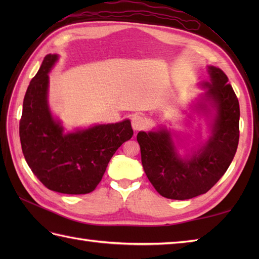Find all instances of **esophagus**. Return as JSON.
Returning <instances> with one entry per match:
<instances>
[{"instance_id":"34e87169","label":"esophagus","mask_w":259,"mask_h":259,"mask_svg":"<svg viewBox=\"0 0 259 259\" xmlns=\"http://www.w3.org/2000/svg\"><path fill=\"white\" fill-rule=\"evenodd\" d=\"M131 123H133L134 130L139 131V130H142V129L146 128L148 121H147V119L144 117V115H141V114H135L134 117H133V119H131Z\"/></svg>"}]
</instances>
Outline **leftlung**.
Segmentation results:
<instances>
[{
    "label": "left lung",
    "mask_w": 259,
    "mask_h": 259,
    "mask_svg": "<svg viewBox=\"0 0 259 259\" xmlns=\"http://www.w3.org/2000/svg\"><path fill=\"white\" fill-rule=\"evenodd\" d=\"M210 83L205 100L216 108L212 135L205 146L189 160H183L175 150L167 130L141 133L137 136L140 145L141 162L151 185L168 199L185 200L211 189L227 171L239 141V102L228 83L224 71L209 67ZM199 107L206 110L205 103Z\"/></svg>",
    "instance_id": "obj_1"
}]
</instances>
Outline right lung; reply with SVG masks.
Wrapping results in <instances>:
<instances>
[{
  "label": "right lung",
  "mask_w": 259,
  "mask_h": 259,
  "mask_svg": "<svg viewBox=\"0 0 259 259\" xmlns=\"http://www.w3.org/2000/svg\"><path fill=\"white\" fill-rule=\"evenodd\" d=\"M58 60L48 54L30 82L20 120V141L25 160L48 189L84 195L96 189L110 159L134 135L129 120L63 134L48 107V73Z\"/></svg>",
  "instance_id": "obj_1"
}]
</instances>
